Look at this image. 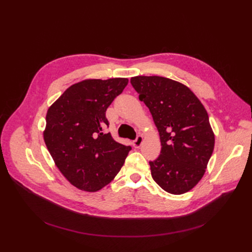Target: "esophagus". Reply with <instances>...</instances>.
<instances>
[{"mask_svg":"<svg viewBox=\"0 0 252 252\" xmlns=\"http://www.w3.org/2000/svg\"><path fill=\"white\" fill-rule=\"evenodd\" d=\"M143 142H144V138H143L142 135H139L138 138H136V140H135V141H133V143H132V146H133L134 148H140V147L142 146Z\"/></svg>","mask_w":252,"mask_h":252,"instance_id":"1","label":"esophagus"}]
</instances>
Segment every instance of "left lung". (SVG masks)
<instances>
[{"label":"left lung","mask_w":252,"mask_h":252,"mask_svg":"<svg viewBox=\"0 0 252 252\" xmlns=\"http://www.w3.org/2000/svg\"><path fill=\"white\" fill-rule=\"evenodd\" d=\"M130 83L149 108L161 141V155L149 162L152 179L171 194L189 191L203 178L215 148L207 111L180 82L138 75Z\"/></svg>","instance_id":"1"}]
</instances>
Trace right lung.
I'll return each mask as SVG.
<instances>
[{"mask_svg": "<svg viewBox=\"0 0 252 252\" xmlns=\"http://www.w3.org/2000/svg\"><path fill=\"white\" fill-rule=\"evenodd\" d=\"M128 79H87L68 87L47 110L44 142L58 169L71 185L95 192L116 178L130 146L113 140L106 110Z\"/></svg>", "mask_w": 252, "mask_h": 252, "instance_id": "obj_1", "label": "right lung"}]
</instances>
